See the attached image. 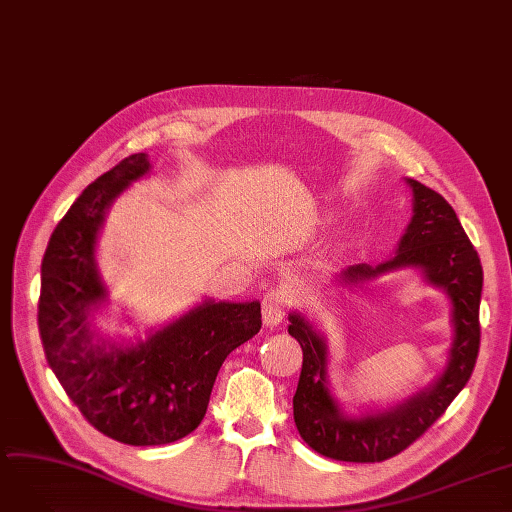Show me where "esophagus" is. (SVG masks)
<instances>
[{
  "instance_id": "obj_1",
  "label": "esophagus",
  "mask_w": 512,
  "mask_h": 512,
  "mask_svg": "<svg viewBox=\"0 0 512 512\" xmlns=\"http://www.w3.org/2000/svg\"><path fill=\"white\" fill-rule=\"evenodd\" d=\"M289 308V294L285 289H271L262 300V321L266 327L279 325Z\"/></svg>"
}]
</instances>
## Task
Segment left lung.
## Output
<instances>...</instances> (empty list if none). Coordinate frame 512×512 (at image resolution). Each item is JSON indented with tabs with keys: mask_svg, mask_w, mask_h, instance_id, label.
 <instances>
[{
	"mask_svg": "<svg viewBox=\"0 0 512 512\" xmlns=\"http://www.w3.org/2000/svg\"><path fill=\"white\" fill-rule=\"evenodd\" d=\"M412 221L392 260L377 266L354 264L339 275L346 285L367 283L379 275L412 266L444 287L452 302L454 344L444 375L425 392L389 410L346 417L327 387V346L302 314H289V335L298 339L304 360L294 396V421L302 440L319 454L346 462H381L400 454L440 419L471 379L479 352V302L483 269L477 250L452 206L427 185L408 179Z\"/></svg>",
	"mask_w": 512,
	"mask_h": 512,
	"instance_id": "1",
	"label": "left lung"
}]
</instances>
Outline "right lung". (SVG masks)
<instances>
[{
	"instance_id": "obj_1",
	"label": "right lung",
	"mask_w": 512,
	"mask_h": 512,
	"mask_svg": "<svg viewBox=\"0 0 512 512\" xmlns=\"http://www.w3.org/2000/svg\"><path fill=\"white\" fill-rule=\"evenodd\" d=\"M150 170L145 154L95 179L54 229L41 262L39 335L68 398L100 433L162 446L196 429L225 358L262 327L258 302H204L137 346L97 339L89 314L106 300L95 241L114 198Z\"/></svg>"
}]
</instances>
